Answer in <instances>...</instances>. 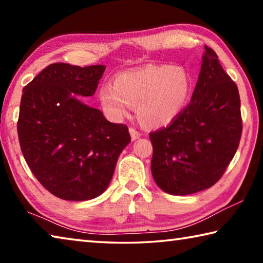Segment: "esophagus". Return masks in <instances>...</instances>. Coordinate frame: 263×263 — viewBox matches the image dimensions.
Wrapping results in <instances>:
<instances>
[{"instance_id": "1", "label": "esophagus", "mask_w": 263, "mask_h": 263, "mask_svg": "<svg viewBox=\"0 0 263 263\" xmlns=\"http://www.w3.org/2000/svg\"><path fill=\"white\" fill-rule=\"evenodd\" d=\"M128 131H130V135H131V139L132 140H137L138 139V138H140V132L139 131H137L136 130V128H133V127H130V130H128Z\"/></svg>"}]
</instances>
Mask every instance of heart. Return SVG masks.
Wrapping results in <instances>:
<instances>
[{
  "label": "heart",
  "instance_id": "b5f03b06",
  "mask_svg": "<svg viewBox=\"0 0 263 263\" xmlns=\"http://www.w3.org/2000/svg\"><path fill=\"white\" fill-rule=\"evenodd\" d=\"M191 94V79L183 67L149 65L118 74L99 92L101 106L117 122L137 104L138 117L148 127L172 123L184 109Z\"/></svg>",
  "mask_w": 263,
  "mask_h": 263
}]
</instances>
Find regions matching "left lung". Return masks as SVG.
Instances as JSON below:
<instances>
[{"label":"left lung","instance_id":"left-lung-1","mask_svg":"<svg viewBox=\"0 0 263 263\" xmlns=\"http://www.w3.org/2000/svg\"><path fill=\"white\" fill-rule=\"evenodd\" d=\"M205 47L188 106L167 127L149 133L155 183L171 195L212 186L237 152L242 131L238 87Z\"/></svg>","mask_w":263,"mask_h":263}]
</instances>
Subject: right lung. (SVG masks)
I'll list each match as a JSON object with an SVG mask.
<instances>
[{
  "mask_svg": "<svg viewBox=\"0 0 263 263\" xmlns=\"http://www.w3.org/2000/svg\"><path fill=\"white\" fill-rule=\"evenodd\" d=\"M103 65L57 62L23 89L17 132L22 153L44 188L65 201L103 194L131 137L80 100L95 94Z\"/></svg>",
  "mask_w": 263,
  "mask_h": 263,
  "instance_id": "1",
  "label": "right lung"
}]
</instances>
